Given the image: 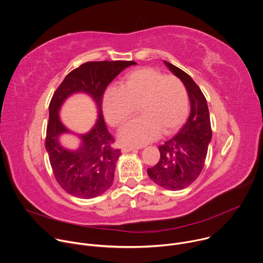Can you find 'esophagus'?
Instances as JSON below:
<instances>
[{"label":"esophagus","instance_id":"esophagus-1","mask_svg":"<svg viewBox=\"0 0 263 263\" xmlns=\"http://www.w3.org/2000/svg\"><path fill=\"white\" fill-rule=\"evenodd\" d=\"M131 151H135V148L132 147V146H123L122 147L123 153H128V152H131Z\"/></svg>","mask_w":263,"mask_h":263}]
</instances>
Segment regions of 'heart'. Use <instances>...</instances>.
I'll return each instance as SVG.
<instances>
[{"label": "heart", "instance_id": "obj_1", "mask_svg": "<svg viewBox=\"0 0 263 263\" xmlns=\"http://www.w3.org/2000/svg\"><path fill=\"white\" fill-rule=\"evenodd\" d=\"M103 112L112 127H121L139 106L141 117L128 123L119 138L126 145L139 146L170 135L185 123L190 114V97L176 76L143 67L126 74L121 87H110L103 96Z\"/></svg>", "mask_w": 263, "mask_h": 263}]
</instances>
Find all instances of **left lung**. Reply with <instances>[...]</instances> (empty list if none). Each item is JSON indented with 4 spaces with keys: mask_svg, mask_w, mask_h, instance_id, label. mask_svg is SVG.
<instances>
[{
    "mask_svg": "<svg viewBox=\"0 0 263 263\" xmlns=\"http://www.w3.org/2000/svg\"><path fill=\"white\" fill-rule=\"evenodd\" d=\"M165 65L186 86L191 102V114L180 131L159 145L160 159L147 168V175L156 184L170 191L190 186L200 176L212 137L209 110L205 96L189 73L172 63Z\"/></svg>",
    "mask_w": 263,
    "mask_h": 263,
    "instance_id": "left-lung-1",
    "label": "left lung"
}]
</instances>
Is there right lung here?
I'll return each instance as SVG.
<instances>
[{
  "mask_svg": "<svg viewBox=\"0 0 263 263\" xmlns=\"http://www.w3.org/2000/svg\"><path fill=\"white\" fill-rule=\"evenodd\" d=\"M134 61H89L66 74L54 92L49 106L46 148L56 181L67 194L92 199L110 189L115 178L120 148L114 147L112 136L104 122L102 103L106 87ZM76 92H85L96 102L99 118L95 127L81 136L83 143L74 152L61 147L60 134L68 132L60 122L58 112L64 100Z\"/></svg>",
  "mask_w": 263,
  "mask_h": 263,
  "instance_id": "1",
  "label": "right lung"
}]
</instances>
